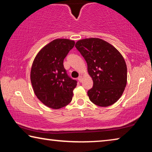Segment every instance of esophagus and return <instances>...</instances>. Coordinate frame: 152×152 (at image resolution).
Segmentation results:
<instances>
[{"mask_svg":"<svg viewBox=\"0 0 152 152\" xmlns=\"http://www.w3.org/2000/svg\"><path fill=\"white\" fill-rule=\"evenodd\" d=\"M78 80L80 81V82H82V76H79V77H78Z\"/></svg>","mask_w":152,"mask_h":152,"instance_id":"1","label":"esophagus"}]
</instances>
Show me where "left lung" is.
Masks as SVG:
<instances>
[{"mask_svg":"<svg viewBox=\"0 0 152 152\" xmlns=\"http://www.w3.org/2000/svg\"><path fill=\"white\" fill-rule=\"evenodd\" d=\"M76 48L87 63L93 86L87 92L89 99L99 107L116 102L127 84L124 58L114 46L99 38L78 40Z\"/></svg>","mask_w":152,"mask_h":152,"instance_id":"1","label":"left lung"}]
</instances>
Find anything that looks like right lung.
I'll return each instance as SVG.
<instances>
[{
    "mask_svg": "<svg viewBox=\"0 0 152 152\" xmlns=\"http://www.w3.org/2000/svg\"><path fill=\"white\" fill-rule=\"evenodd\" d=\"M74 44L73 40L54 39L33 60L30 74L33 91L42 103L51 109L65 107L72 99L77 81L68 76L63 62Z\"/></svg>",
    "mask_w": 152,
    "mask_h": 152,
    "instance_id": "right-lung-1",
    "label": "right lung"
}]
</instances>
